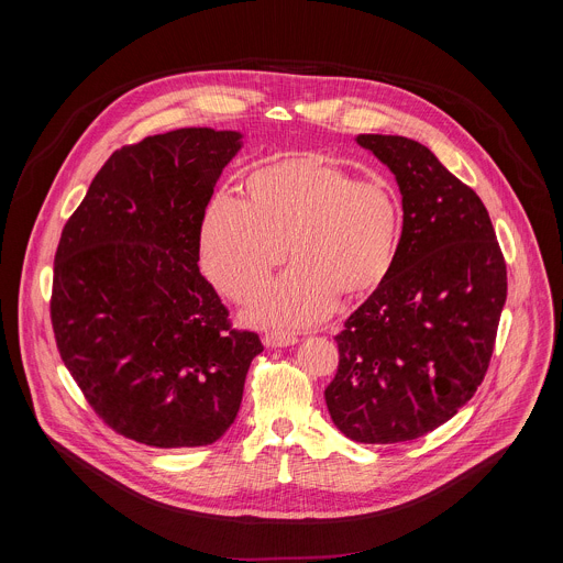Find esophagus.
Wrapping results in <instances>:
<instances>
[{"mask_svg":"<svg viewBox=\"0 0 563 563\" xmlns=\"http://www.w3.org/2000/svg\"><path fill=\"white\" fill-rule=\"evenodd\" d=\"M263 341H265L267 347H289L298 339L294 334H289V332H269V334H265Z\"/></svg>","mask_w":563,"mask_h":563,"instance_id":"34e87169","label":"esophagus"}]
</instances>
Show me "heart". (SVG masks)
Here are the masks:
<instances>
[{
    "label": "heart",
    "mask_w": 563,
    "mask_h": 563,
    "mask_svg": "<svg viewBox=\"0 0 563 563\" xmlns=\"http://www.w3.org/2000/svg\"><path fill=\"white\" fill-rule=\"evenodd\" d=\"M245 196L209 205L200 256L222 294L247 300L289 252L296 263L250 309L256 323L309 325L336 294L365 296L389 274L400 240V200L389 183L354 180L320 157H291L254 172Z\"/></svg>",
    "instance_id": "obj_1"
}]
</instances>
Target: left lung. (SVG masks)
I'll return each instance as SVG.
<instances>
[{"label": "left lung", "mask_w": 563, "mask_h": 563, "mask_svg": "<svg viewBox=\"0 0 563 563\" xmlns=\"http://www.w3.org/2000/svg\"><path fill=\"white\" fill-rule=\"evenodd\" d=\"M356 142L394 174L404 202L394 265L336 336L325 389L334 426L356 443H404L474 396L506 305V261L481 198L404 135Z\"/></svg>", "instance_id": "1"}]
</instances>
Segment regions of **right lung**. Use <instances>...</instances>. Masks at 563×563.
Instances as JSON below:
<instances>
[{"instance_id": "obj_1", "label": "right lung", "mask_w": 563, "mask_h": 563, "mask_svg": "<svg viewBox=\"0 0 563 563\" xmlns=\"http://www.w3.org/2000/svg\"><path fill=\"white\" fill-rule=\"evenodd\" d=\"M243 133L176 129L115 151L64 224L51 320L96 415L153 448H198L235 421L263 352L200 274V229Z\"/></svg>"}]
</instances>
